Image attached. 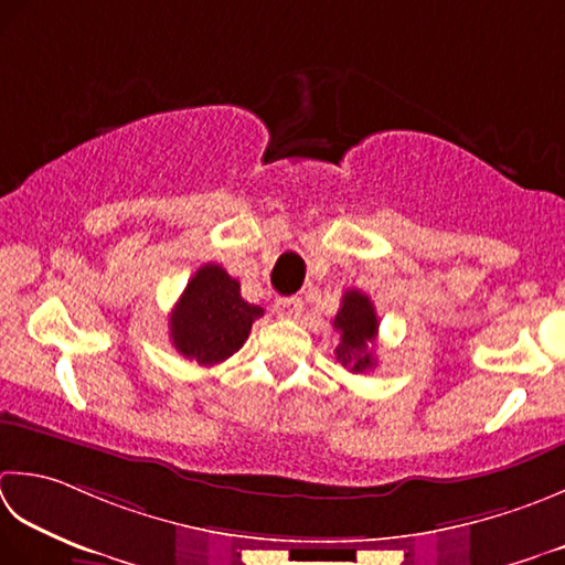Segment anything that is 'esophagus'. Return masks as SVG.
Listing matches in <instances>:
<instances>
[{
    "label": "esophagus",
    "instance_id": "34e87169",
    "mask_svg": "<svg viewBox=\"0 0 565 565\" xmlns=\"http://www.w3.org/2000/svg\"><path fill=\"white\" fill-rule=\"evenodd\" d=\"M274 311H276V316H279V318L296 320L298 316H301V311H303V301H301V298H296V296L279 298V301L274 303Z\"/></svg>",
    "mask_w": 565,
    "mask_h": 565
}]
</instances>
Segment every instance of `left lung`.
<instances>
[{"instance_id": "8db88e82", "label": "left lung", "mask_w": 565, "mask_h": 565, "mask_svg": "<svg viewBox=\"0 0 565 565\" xmlns=\"http://www.w3.org/2000/svg\"><path fill=\"white\" fill-rule=\"evenodd\" d=\"M333 328L340 333V345L335 348V358L350 372H370L377 358L372 352V342L377 338L380 320L377 311L367 296L352 289L345 291L340 311L333 320Z\"/></svg>"}]
</instances>
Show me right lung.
I'll return each mask as SVG.
<instances>
[{
  "label": "right lung",
  "instance_id": "1",
  "mask_svg": "<svg viewBox=\"0 0 565 565\" xmlns=\"http://www.w3.org/2000/svg\"><path fill=\"white\" fill-rule=\"evenodd\" d=\"M262 316L264 308L242 298L237 279L220 264H203L173 306L169 335L185 360L213 367L245 345L252 323Z\"/></svg>",
  "mask_w": 565,
  "mask_h": 565
}]
</instances>
